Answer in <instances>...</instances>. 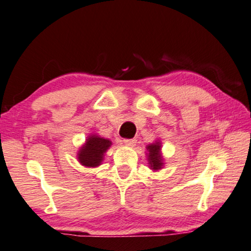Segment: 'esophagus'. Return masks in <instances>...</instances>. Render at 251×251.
I'll return each instance as SVG.
<instances>
[{
  "instance_id": "1",
  "label": "esophagus",
  "mask_w": 251,
  "mask_h": 251,
  "mask_svg": "<svg viewBox=\"0 0 251 251\" xmlns=\"http://www.w3.org/2000/svg\"><path fill=\"white\" fill-rule=\"evenodd\" d=\"M136 142L137 141L135 140V138H130V140H128V138H125V140L123 141V143H124L126 146H129V147H133L136 145Z\"/></svg>"
}]
</instances>
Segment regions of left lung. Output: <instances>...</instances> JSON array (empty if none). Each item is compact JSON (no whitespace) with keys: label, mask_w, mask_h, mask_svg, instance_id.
Masks as SVG:
<instances>
[{"label":"left lung","mask_w":251,"mask_h":251,"mask_svg":"<svg viewBox=\"0 0 251 251\" xmlns=\"http://www.w3.org/2000/svg\"><path fill=\"white\" fill-rule=\"evenodd\" d=\"M147 160H149L150 168L153 171L161 170L163 168V157L161 154V143L156 141L153 144L146 146Z\"/></svg>","instance_id":"8db88e82"}]
</instances>
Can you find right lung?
<instances>
[{
    "label": "right lung",
    "instance_id": "1",
    "mask_svg": "<svg viewBox=\"0 0 251 251\" xmlns=\"http://www.w3.org/2000/svg\"><path fill=\"white\" fill-rule=\"evenodd\" d=\"M111 142L98 135H90L86 140L77 154V158L81 165L87 168H96L101 164L104 154L109 149Z\"/></svg>",
    "mask_w": 251,
    "mask_h": 251
}]
</instances>
